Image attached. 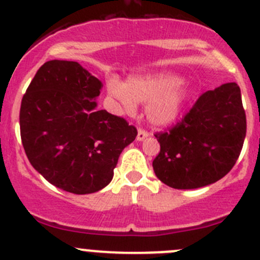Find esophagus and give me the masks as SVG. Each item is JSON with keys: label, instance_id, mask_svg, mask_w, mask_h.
Wrapping results in <instances>:
<instances>
[{"label": "esophagus", "instance_id": "1", "mask_svg": "<svg viewBox=\"0 0 260 260\" xmlns=\"http://www.w3.org/2000/svg\"><path fill=\"white\" fill-rule=\"evenodd\" d=\"M148 135L149 133L147 132V131L140 128V129H138V133H137V141H143L146 137H148Z\"/></svg>", "mask_w": 260, "mask_h": 260}]
</instances>
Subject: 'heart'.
<instances>
[{
	"mask_svg": "<svg viewBox=\"0 0 260 260\" xmlns=\"http://www.w3.org/2000/svg\"><path fill=\"white\" fill-rule=\"evenodd\" d=\"M181 84L179 75L156 73L131 77L125 84L112 78L107 81V90L122 113H136L137 103L147 102V119L154 125H166L179 117L186 99Z\"/></svg>",
	"mask_w": 260,
	"mask_h": 260,
	"instance_id": "heart-1",
	"label": "heart"
}]
</instances>
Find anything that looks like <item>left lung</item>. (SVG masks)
<instances>
[{"instance_id":"obj_1","label":"left lung","mask_w":260,"mask_h":260,"mask_svg":"<svg viewBox=\"0 0 260 260\" xmlns=\"http://www.w3.org/2000/svg\"><path fill=\"white\" fill-rule=\"evenodd\" d=\"M246 135V117L237 83L200 95L171 129L154 135L161 149L154 174L167 186L191 190L208 186L234 167Z\"/></svg>"}]
</instances>
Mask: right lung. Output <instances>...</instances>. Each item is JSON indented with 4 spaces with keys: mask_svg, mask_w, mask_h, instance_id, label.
Here are the masks:
<instances>
[{
    "mask_svg": "<svg viewBox=\"0 0 260 260\" xmlns=\"http://www.w3.org/2000/svg\"><path fill=\"white\" fill-rule=\"evenodd\" d=\"M77 61L50 60L38 70L20 109L21 141L34 169L51 185L85 195L106 187L137 129L96 109L102 90Z\"/></svg>",
    "mask_w": 260,
    "mask_h": 260,
    "instance_id": "1",
    "label": "right lung"
}]
</instances>
